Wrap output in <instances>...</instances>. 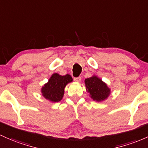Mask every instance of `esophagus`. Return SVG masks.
Masks as SVG:
<instances>
[{"label":"esophagus","instance_id":"1","mask_svg":"<svg viewBox=\"0 0 148 148\" xmlns=\"http://www.w3.org/2000/svg\"><path fill=\"white\" fill-rule=\"evenodd\" d=\"M74 80L77 82H80L81 80H82V78H81L80 77H75V78H74Z\"/></svg>","mask_w":148,"mask_h":148}]
</instances>
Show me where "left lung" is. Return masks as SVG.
<instances>
[{
	"mask_svg": "<svg viewBox=\"0 0 148 148\" xmlns=\"http://www.w3.org/2000/svg\"><path fill=\"white\" fill-rule=\"evenodd\" d=\"M84 82L87 92H89L90 97L95 101H104L110 95V88L97 76L86 79Z\"/></svg>",
	"mask_w": 148,
	"mask_h": 148,
	"instance_id": "8db88e82",
	"label": "left lung"
}]
</instances>
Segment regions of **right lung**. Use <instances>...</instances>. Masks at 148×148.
<instances>
[{
    "label": "right lung",
    "mask_w": 148,
    "mask_h": 148,
    "mask_svg": "<svg viewBox=\"0 0 148 148\" xmlns=\"http://www.w3.org/2000/svg\"><path fill=\"white\" fill-rule=\"evenodd\" d=\"M72 81V78L69 74L61 76L58 73H55L50 77L48 82L42 87V95L52 103H58L64 96V88L66 84Z\"/></svg>",
    "instance_id": "add662e5"
}]
</instances>
